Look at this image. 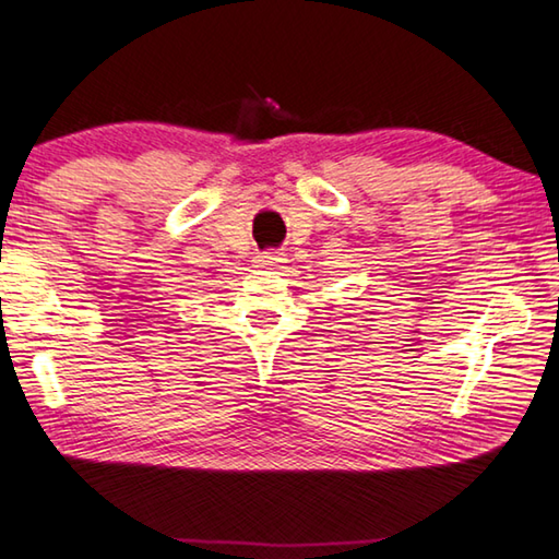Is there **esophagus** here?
Instances as JSON below:
<instances>
[{
    "instance_id": "esophagus-1",
    "label": "esophagus",
    "mask_w": 559,
    "mask_h": 559,
    "mask_svg": "<svg viewBox=\"0 0 559 559\" xmlns=\"http://www.w3.org/2000/svg\"><path fill=\"white\" fill-rule=\"evenodd\" d=\"M260 267L262 270H280L282 264L287 262V258L282 252H264V254H260Z\"/></svg>"
}]
</instances>
